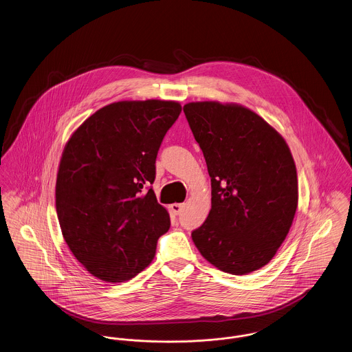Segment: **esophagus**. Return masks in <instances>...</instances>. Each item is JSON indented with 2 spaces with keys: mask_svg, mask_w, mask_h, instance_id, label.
Returning a JSON list of instances; mask_svg holds the SVG:
<instances>
[{
  "mask_svg": "<svg viewBox=\"0 0 352 352\" xmlns=\"http://www.w3.org/2000/svg\"><path fill=\"white\" fill-rule=\"evenodd\" d=\"M170 208L174 212V215H179L182 212V210H184V204L182 203H173L170 206Z\"/></svg>",
  "mask_w": 352,
  "mask_h": 352,
  "instance_id": "1",
  "label": "esophagus"
}]
</instances>
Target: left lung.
<instances>
[{
    "label": "left lung",
    "instance_id": "1",
    "mask_svg": "<svg viewBox=\"0 0 352 352\" xmlns=\"http://www.w3.org/2000/svg\"><path fill=\"white\" fill-rule=\"evenodd\" d=\"M184 112L211 177V210L191 234L195 247L226 273L263 268L298 206L297 168L284 137L234 102L192 101Z\"/></svg>",
    "mask_w": 352,
    "mask_h": 352
}]
</instances>
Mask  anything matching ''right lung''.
<instances>
[{
    "label": "right lung",
    "instance_id": "right-lung-1",
    "mask_svg": "<svg viewBox=\"0 0 352 352\" xmlns=\"http://www.w3.org/2000/svg\"><path fill=\"white\" fill-rule=\"evenodd\" d=\"M181 111L178 101H118L68 138L55 184L58 220L69 251L101 281L118 284L142 272L170 228L168 210L146 186Z\"/></svg>",
    "mask_w": 352,
    "mask_h": 352
}]
</instances>
